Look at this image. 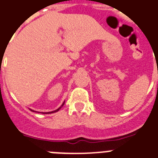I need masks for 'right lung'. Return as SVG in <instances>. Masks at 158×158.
I'll return each instance as SVG.
<instances>
[{
    "label": "right lung",
    "instance_id": "add662e5",
    "mask_svg": "<svg viewBox=\"0 0 158 158\" xmlns=\"http://www.w3.org/2000/svg\"><path fill=\"white\" fill-rule=\"evenodd\" d=\"M64 102H63V104H62V105H61V106H60V107H59V108H58V109H57V110H54V111H52V112H48V113H42V114H49V113H50V114H52V113H55V112H57V111H58V110H60V108H61V107H62V106H64ZM31 110V111H33V112H35V111H34V110Z\"/></svg>",
    "mask_w": 158,
    "mask_h": 158
}]
</instances>
